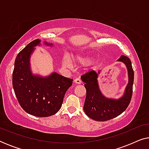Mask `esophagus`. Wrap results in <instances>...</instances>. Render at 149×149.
<instances>
[{
    "instance_id": "obj_1",
    "label": "esophagus",
    "mask_w": 149,
    "mask_h": 149,
    "mask_svg": "<svg viewBox=\"0 0 149 149\" xmlns=\"http://www.w3.org/2000/svg\"><path fill=\"white\" fill-rule=\"evenodd\" d=\"M74 81L75 83H77V84H81V83H82V81H81L80 79H75Z\"/></svg>"
}]
</instances>
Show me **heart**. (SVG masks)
Returning a JSON list of instances; mask_svg holds the SVG:
<instances>
[{
	"label": "heart",
	"mask_w": 149,
	"mask_h": 149,
	"mask_svg": "<svg viewBox=\"0 0 149 149\" xmlns=\"http://www.w3.org/2000/svg\"><path fill=\"white\" fill-rule=\"evenodd\" d=\"M74 60L76 61L77 62L80 63L82 64H89V62H91V60H93V56L90 54H79L77 56H75ZM63 64L65 66L69 67L70 66V62L67 59L63 60Z\"/></svg>",
	"instance_id": "heart-1"
}]
</instances>
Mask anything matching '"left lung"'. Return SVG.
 <instances>
[{
	"instance_id": "left-lung-1",
	"label": "left lung",
	"mask_w": 149,
	"mask_h": 149,
	"mask_svg": "<svg viewBox=\"0 0 149 149\" xmlns=\"http://www.w3.org/2000/svg\"><path fill=\"white\" fill-rule=\"evenodd\" d=\"M117 61L125 64L129 79L123 95L118 100L108 98L101 93L97 81L100 70L97 72L91 70L81 77L86 89L83 110L89 118L95 121H105L117 117L125 111L131 101L134 75L132 62L130 58L125 56H121Z\"/></svg>"
}]
</instances>
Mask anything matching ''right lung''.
I'll return each instance as SVG.
<instances>
[{
	"label": "right lung",
	"mask_w": 149,
	"mask_h": 149,
	"mask_svg": "<svg viewBox=\"0 0 149 149\" xmlns=\"http://www.w3.org/2000/svg\"><path fill=\"white\" fill-rule=\"evenodd\" d=\"M40 40L30 42L16 57L13 72V87L21 107L30 115L45 117L58 113L66 91L73 79L56 72L43 77L34 75L30 70V59ZM45 44L52 46V43Z\"/></svg>",
	"instance_id": "add662e5"
}]
</instances>
